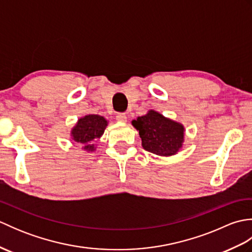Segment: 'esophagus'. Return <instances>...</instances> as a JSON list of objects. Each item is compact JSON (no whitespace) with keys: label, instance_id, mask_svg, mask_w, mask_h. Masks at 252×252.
Instances as JSON below:
<instances>
[{"label":"esophagus","instance_id":"34e87169","mask_svg":"<svg viewBox=\"0 0 252 252\" xmlns=\"http://www.w3.org/2000/svg\"><path fill=\"white\" fill-rule=\"evenodd\" d=\"M116 119L120 122H126V116L125 112H118L116 116Z\"/></svg>","mask_w":252,"mask_h":252}]
</instances>
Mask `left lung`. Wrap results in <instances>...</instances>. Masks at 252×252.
<instances>
[{"label": "left lung", "mask_w": 252, "mask_h": 252, "mask_svg": "<svg viewBox=\"0 0 252 252\" xmlns=\"http://www.w3.org/2000/svg\"><path fill=\"white\" fill-rule=\"evenodd\" d=\"M142 138V146L159 156H171L182 147L184 127L180 123L151 110L132 121Z\"/></svg>", "instance_id": "obj_1"}]
</instances>
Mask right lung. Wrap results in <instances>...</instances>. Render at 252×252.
<instances>
[{"instance_id": "add662e5", "label": "right lung", "mask_w": 252, "mask_h": 252, "mask_svg": "<svg viewBox=\"0 0 252 252\" xmlns=\"http://www.w3.org/2000/svg\"><path fill=\"white\" fill-rule=\"evenodd\" d=\"M106 126L105 118L97 115H89L79 119L77 126L71 131V135L74 141L80 145H83V149L92 152L94 151V144L92 143L103 135Z\"/></svg>"}]
</instances>
